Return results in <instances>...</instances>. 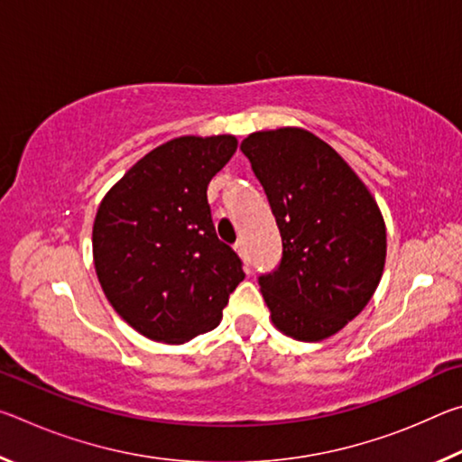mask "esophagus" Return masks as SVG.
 Wrapping results in <instances>:
<instances>
[{"label":"esophagus","mask_w":462,"mask_h":462,"mask_svg":"<svg viewBox=\"0 0 462 462\" xmlns=\"http://www.w3.org/2000/svg\"><path fill=\"white\" fill-rule=\"evenodd\" d=\"M234 250L242 256V261H245V264H248V254H246V245L242 240H238L236 245H234Z\"/></svg>","instance_id":"obj_1"}]
</instances>
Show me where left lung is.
<instances>
[{
  "mask_svg": "<svg viewBox=\"0 0 462 462\" xmlns=\"http://www.w3.org/2000/svg\"><path fill=\"white\" fill-rule=\"evenodd\" d=\"M240 151L283 242L279 267L259 277L273 324L297 340H324L361 314L381 281L387 234L377 201L308 130L254 132Z\"/></svg>",
  "mask_w": 462,
  "mask_h": 462,
  "instance_id": "8db88e82",
  "label": "left lung"
}]
</instances>
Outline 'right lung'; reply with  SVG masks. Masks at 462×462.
Listing matches in <instances>:
<instances>
[{
    "mask_svg": "<svg viewBox=\"0 0 462 462\" xmlns=\"http://www.w3.org/2000/svg\"><path fill=\"white\" fill-rule=\"evenodd\" d=\"M236 138L181 136L143 156L99 203L93 263L112 308L146 338L183 344L220 324L245 279L217 238L208 185Z\"/></svg>",
    "mask_w": 462,
    "mask_h": 462,
    "instance_id": "right-lung-1",
    "label": "right lung"
}]
</instances>
